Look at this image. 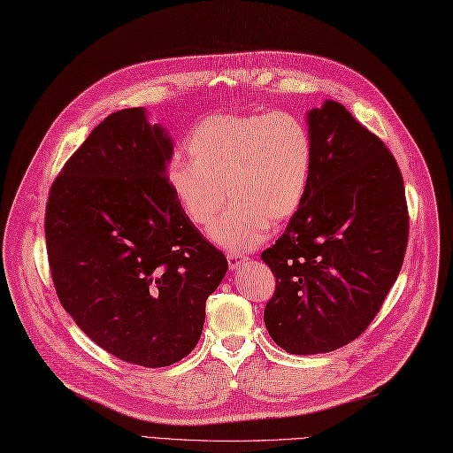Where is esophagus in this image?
Instances as JSON below:
<instances>
[{"label":"esophagus","instance_id":"esophagus-1","mask_svg":"<svg viewBox=\"0 0 453 453\" xmlns=\"http://www.w3.org/2000/svg\"><path fill=\"white\" fill-rule=\"evenodd\" d=\"M247 258L241 257V254H234V252H227V264H229V270H237L239 265L245 262Z\"/></svg>","mask_w":453,"mask_h":453}]
</instances>
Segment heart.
Masks as SVG:
<instances>
[{"mask_svg": "<svg viewBox=\"0 0 453 453\" xmlns=\"http://www.w3.org/2000/svg\"><path fill=\"white\" fill-rule=\"evenodd\" d=\"M191 158H173L168 185L195 226L214 222L216 245L234 252L257 249L270 222L281 224L303 206L314 170V143L306 124L291 112L216 114L188 137Z\"/></svg>", "mask_w": 453, "mask_h": 453, "instance_id": "heart-1", "label": "heart"}]
</instances>
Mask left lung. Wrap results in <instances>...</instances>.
Returning <instances> with one entry per match:
<instances>
[{"mask_svg": "<svg viewBox=\"0 0 453 453\" xmlns=\"http://www.w3.org/2000/svg\"><path fill=\"white\" fill-rule=\"evenodd\" d=\"M314 170L303 206L262 260L275 275L264 323L288 354H326L362 334L402 270L408 206L380 139L337 101L306 114Z\"/></svg>", "mask_w": 453, "mask_h": 453, "instance_id": "left-lung-1", "label": "left lung"}]
</instances>
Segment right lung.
Listing matches in <instances>:
<instances>
[{
  "mask_svg": "<svg viewBox=\"0 0 453 453\" xmlns=\"http://www.w3.org/2000/svg\"><path fill=\"white\" fill-rule=\"evenodd\" d=\"M172 155V135L143 107L112 112L66 162L45 208L63 308L103 350L143 367L193 350L227 272L173 199Z\"/></svg>",
  "mask_w": 453,
  "mask_h": 453,
  "instance_id": "1",
  "label": "right lung"
}]
</instances>
